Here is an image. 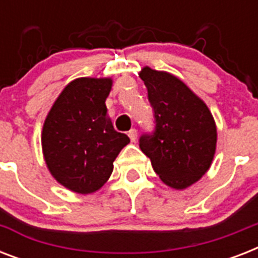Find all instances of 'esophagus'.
I'll use <instances>...</instances> for the list:
<instances>
[{
  "mask_svg": "<svg viewBox=\"0 0 258 258\" xmlns=\"http://www.w3.org/2000/svg\"><path fill=\"white\" fill-rule=\"evenodd\" d=\"M128 137L131 139V142H135L137 141V137H138V131L135 128H131L128 131Z\"/></svg>",
  "mask_w": 258,
  "mask_h": 258,
  "instance_id": "esophagus-1",
  "label": "esophagus"
}]
</instances>
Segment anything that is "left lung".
I'll return each mask as SVG.
<instances>
[{
  "instance_id": "obj_1",
  "label": "left lung",
  "mask_w": 258,
  "mask_h": 258,
  "mask_svg": "<svg viewBox=\"0 0 258 258\" xmlns=\"http://www.w3.org/2000/svg\"><path fill=\"white\" fill-rule=\"evenodd\" d=\"M141 79L154 112V131L142 134L139 147L167 186L186 188L212 165L217 128L204 101L167 72L143 68Z\"/></svg>"
}]
</instances>
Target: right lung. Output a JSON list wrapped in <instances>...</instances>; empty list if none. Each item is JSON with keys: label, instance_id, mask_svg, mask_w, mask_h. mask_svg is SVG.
<instances>
[{"label": "right lung", "instance_id": "obj_1", "mask_svg": "<svg viewBox=\"0 0 258 258\" xmlns=\"http://www.w3.org/2000/svg\"><path fill=\"white\" fill-rule=\"evenodd\" d=\"M111 79H76L64 88L44 123L42 151L57 182L80 194L99 190L130 138L107 116Z\"/></svg>", "mask_w": 258, "mask_h": 258}]
</instances>
